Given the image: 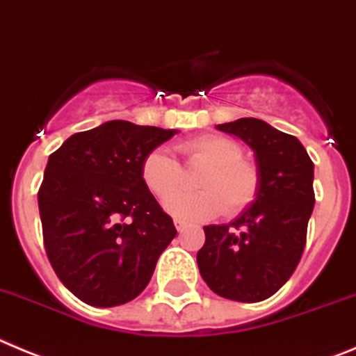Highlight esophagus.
Here are the masks:
<instances>
[{
  "label": "esophagus",
  "instance_id": "obj_1",
  "mask_svg": "<svg viewBox=\"0 0 356 356\" xmlns=\"http://www.w3.org/2000/svg\"><path fill=\"white\" fill-rule=\"evenodd\" d=\"M174 225H175V229L179 230V232H182V230H184L186 227H188V223H186L184 220H179V218H175V220H174Z\"/></svg>",
  "mask_w": 356,
  "mask_h": 356
}]
</instances>
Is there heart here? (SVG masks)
<instances>
[{
	"mask_svg": "<svg viewBox=\"0 0 356 356\" xmlns=\"http://www.w3.org/2000/svg\"><path fill=\"white\" fill-rule=\"evenodd\" d=\"M179 150L190 163L206 165L197 181L198 193H177L181 166L165 149L150 150L142 161V181L147 190L174 216L191 222H204L225 214L236 216L255 202L261 186L257 166L243 159V150L234 140L220 134H202L181 143Z\"/></svg>",
	"mask_w": 356,
	"mask_h": 356,
	"instance_id": "b5f03b06",
	"label": "heart"
}]
</instances>
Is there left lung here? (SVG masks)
I'll return each mask as SVG.
<instances>
[{
    "mask_svg": "<svg viewBox=\"0 0 356 356\" xmlns=\"http://www.w3.org/2000/svg\"><path fill=\"white\" fill-rule=\"evenodd\" d=\"M216 129L254 150L261 186L254 204L234 222L204 227L198 270L218 296L262 302L289 280L302 259L316 202L314 163L296 136L259 118H238Z\"/></svg>",
    "mask_w": 356,
    "mask_h": 356,
    "instance_id": "1",
    "label": "left lung"
}]
</instances>
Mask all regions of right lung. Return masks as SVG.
<instances>
[{
  "mask_svg": "<svg viewBox=\"0 0 356 356\" xmlns=\"http://www.w3.org/2000/svg\"><path fill=\"white\" fill-rule=\"evenodd\" d=\"M177 133L110 120L49 156L38 190L46 254L63 286L92 307L138 296L174 222L142 181V161Z\"/></svg>",
  "mask_w": 356,
  "mask_h": 356,
  "instance_id": "obj_1",
  "label": "right lung"
}]
</instances>
